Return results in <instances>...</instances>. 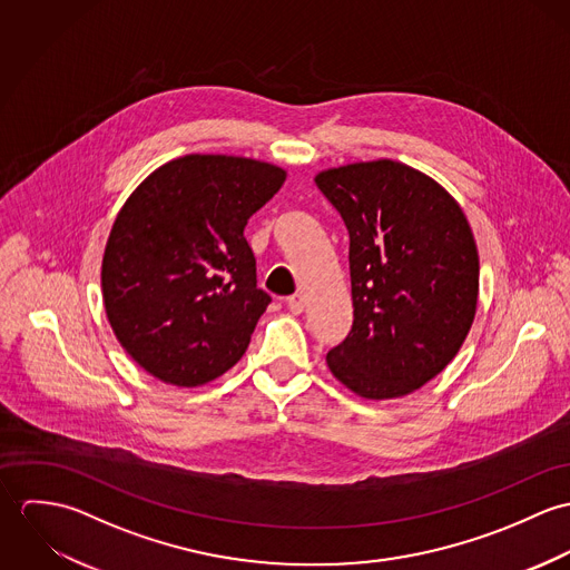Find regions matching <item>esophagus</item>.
Returning <instances> with one entry per match:
<instances>
[{"instance_id": "esophagus-1", "label": "esophagus", "mask_w": 570, "mask_h": 570, "mask_svg": "<svg viewBox=\"0 0 570 570\" xmlns=\"http://www.w3.org/2000/svg\"><path fill=\"white\" fill-rule=\"evenodd\" d=\"M287 307H289L292 314H303V309H305V296H303V294L289 296V298H287Z\"/></svg>"}]
</instances>
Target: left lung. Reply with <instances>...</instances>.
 Returning <instances> with one entry per match:
<instances>
[{
	"label": "left lung",
	"instance_id": "1",
	"mask_svg": "<svg viewBox=\"0 0 570 570\" xmlns=\"http://www.w3.org/2000/svg\"><path fill=\"white\" fill-rule=\"evenodd\" d=\"M316 186L348 230L353 325L326 353L366 400L402 397L459 353L479 301V252L461 206L393 160L346 164Z\"/></svg>",
	"mask_w": 570,
	"mask_h": 570
}]
</instances>
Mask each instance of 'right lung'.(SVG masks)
<instances>
[{
    "label": "right lung",
    "mask_w": 570,
    "mask_h": 570,
    "mask_svg": "<svg viewBox=\"0 0 570 570\" xmlns=\"http://www.w3.org/2000/svg\"><path fill=\"white\" fill-rule=\"evenodd\" d=\"M283 181L272 164L195 154L160 166L127 199L102 256V298L147 373L199 386L242 360L272 303L244 230Z\"/></svg>",
    "instance_id": "obj_1"
}]
</instances>
